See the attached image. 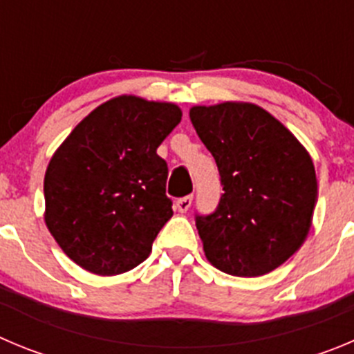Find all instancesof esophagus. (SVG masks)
<instances>
[{
	"label": "esophagus",
	"mask_w": 354,
	"mask_h": 354,
	"mask_svg": "<svg viewBox=\"0 0 354 354\" xmlns=\"http://www.w3.org/2000/svg\"><path fill=\"white\" fill-rule=\"evenodd\" d=\"M192 201H194V196L181 197V199L176 201V209L180 211V213H187V211L190 209V206H192Z\"/></svg>",
	"instance_id": "1"
}]
</instances>
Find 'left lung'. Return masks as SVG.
I'll return each instance as SVG.
<instances>
[{"mask_svg": "<svg viewBox=\"0 0 354 354\" xmlns=\"http://www.w3.org/2000/svg\"><path fill=\"white\" fill-rule=\"evenodd\" d=\"M214 157L223 194L196 225L211 266L255 277L285 263L311 229L318 181L311 155L292 132L252 102L190 108Z\"/></svg>", "mask_w": 354, "mask_h": 354, "instance_id": "left-lung-1", "label": "left lung"}]
</instances>
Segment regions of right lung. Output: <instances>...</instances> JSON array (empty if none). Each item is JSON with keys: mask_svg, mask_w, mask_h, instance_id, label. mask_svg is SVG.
Instances as JSON below:
<instances>
[{"mask_svg": "<svg viewBox=\"0 0 354 354\" xmlns=\"http://www.w3.org/2000/svg\"><path fill=\"white\" fill-rule=\"evenodd\" d=\"M180 120L173 102L118 95L91 111L52 155L45 223L82 269L115 276L148 259L173 216L157 148Z\"/></svg>", "mask_w": 354, "mask_h": 354, "instance_id": "right-lung-1", "label": "right lung"}]
</instances>
